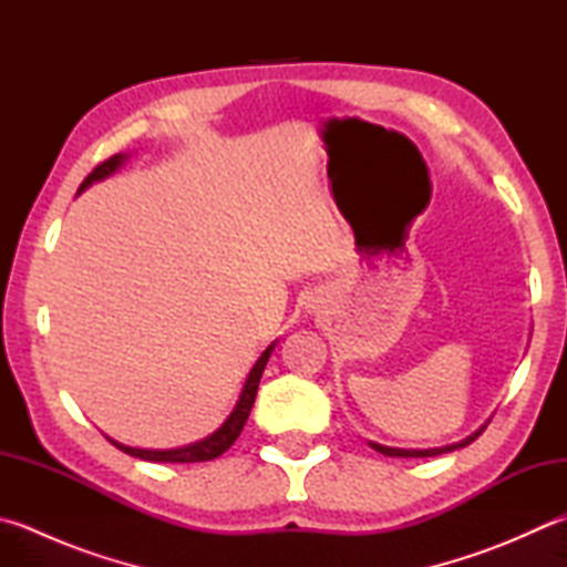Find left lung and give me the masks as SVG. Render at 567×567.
Here are the masks:
<instances>
[{"label": "left lung", "instance_id": "left-lung-1", "mask_svg": "<svg viewBox=\"0 0 567 567\" xmlns=\"http://www.w3.org/2000/svg\"><path fill=\"white\" fill-rule=\"evenodd\" d=\"M484 432V426L482 430H478L476 434H472V436H466L464 442H458V444H452V446H442V450H392V446H382V444H372V450H378L380 454H384V456H436V454H446V452H454V450H458V446H466V444H472L478 434Z\"/></svg>", "mask_w": 567, "mask_h": 567}]
</instances>
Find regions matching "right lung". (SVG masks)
I'll return each instance as SVG.
<instances>
[{"instance_id":"obj_1","label":"right lung","mask_w":567,"mask_h":567,"mask_svg":"<svg viewBox=\"0 0 567 567\" xmlns=\"http://www.w3.org/2000/svg\"><path fill=\"white\" fill-rule=\"evenodd\" d=\"M125 155H113L105 159V163H101L99 167L93 169V173L83 179L81 189L89 187L91 183H95V179H103L109 177L111 173H115L117 167L123 165ZM79 189V192H81ZM271 350L274 346L266 348L261 352V358L256 360V365L251 368L247 382H244V390L239 394V402L237 408H234V412L229 414V420L224 422L219 430L207 436V440H202L197 444H189V446H183V450H165V452H157V450H133V446H125V444H117L113 440H109L113 446H117V450L131 454L135 458H145V462H165V464H192V462H212V458L221 456L224 452L229 450V446L237 442V436L241 434L244 424H247L249 420V412L254 408V400H256V390H259V380H261V372L266 368V362H269L271 358Z\"/></svg>"}]
</instances>
